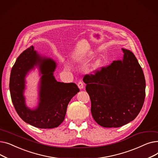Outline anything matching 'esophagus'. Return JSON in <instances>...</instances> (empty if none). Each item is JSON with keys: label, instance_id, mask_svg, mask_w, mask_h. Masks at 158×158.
Wrapping results in <instances>:
<instances>
[{"label": "esophagus", "instance_id": "esophagus-1", "mask_svg": "<svg viewBox=\"0 0 158 158\" xmlns=\"http://www.w3.org/2000/svg\"><path fill=\"white\" fill-rule=\"evenodd\" d=\"M77 86H78V88H79L80 89H82L84 88V84H83V82H82V81H79V82H78Z\"/></svg>", "mask_w": 158, "mask_h": 158}]
</instances>
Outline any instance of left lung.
Returning <instances> with one entry per match:
<instances>
[{
  "mask_svg": "<svg viewBox=\"0 0 158 158\" xmlns=\"http://www.w3.org/2000/svg\"><path fill=\"white\" fill-rule=\"evenodd\" d=\"M122 51V60L113 61L95 75L85 76L92 117L102 127L126 125L137 117L143 105L145 79L142 69L133 53L126 48Z\"/></svg>",
  "mask_w": 158,
  "mask_h": 158,
  "instance_id": "8db88e82",
  "label": "left lung"
}]
</instances>
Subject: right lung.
I'll use <instances>...</instances> for the list:
<instances>
[{
	"label": "right lung",
	"mask_w": 158,
	"mask_h": 158,
	"mask_svg": "<svg viewBox=\"0 0 158 158\" xmlns=\"http://www.w3.org/2000/svg\"><path fill=\"white\" fill-rule=\"evenodd\" d=\"M56 62L41 56L31 45L17 57L11 69L10 90L11 100L19 117L31 126L40 129H52L63 122L68 104L79 89L74 83L57 82L54 76ZM36 68L40 76L38 105L31 109L24 95L25 78Z\"/></svg>",
	"instance_id": "right-lung-1"
}]
</instances>
